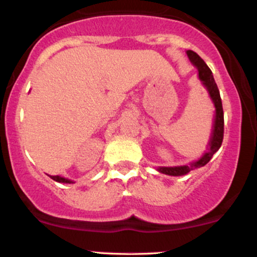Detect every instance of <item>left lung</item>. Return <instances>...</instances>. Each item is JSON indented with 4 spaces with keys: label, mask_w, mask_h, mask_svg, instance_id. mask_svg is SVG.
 <instances>
[{
    "label": "left lung",
    "mask_w": 257,
    "mask_h": 257,
    "mask_svg": "<svg viewBox=\"0 0 257 257\" xmlns=\"http://www.w3.org/2000/svg\"><path fill=\"white\" fill-rule=\"evenodd\" d=\"M187 55L190 58L191 63L198 69L199 78L203 82V84L205 85L206 89H208L209 94H210V98L213 99L215 108H216V114H215V120H214V129H213V135H211L210 143H209V149L208 152L204 153L202 158L198 159L194 163H191L190 166H181V167H161L159 168V172L167 174V175H173V176H180L185 175L191 170L196 169V168H200L205 166L211 157L217 152V150L220 149L222 145L223 140V110H222V101H221L220 91L217 88L216 83H215V79L213 77V72L209 69L208 65L205 64V61L193 51H187Z\"/></svg>",
    "instance_id": "1"
}]
</instances>
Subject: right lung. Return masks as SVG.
I'll list each match as a JSON object with an SVG mask.
<instances>
[{"mask_svg": "<svg viewBox=\"0 0 257 257\" xmlns=\"http://www.w3.org/2000/svg\"><path fill=\"white\" fill-rule=\"evenodd\" d=\"M51 178L54 180V181H58V182H64V184H71L72 181H70V180H67V179H64V178H61V176H51Z\"/></svg>", "mask_w": 257, "mask_h": 257, "instance_id": "add662e5", "label": "right lung"}]
</instances>
